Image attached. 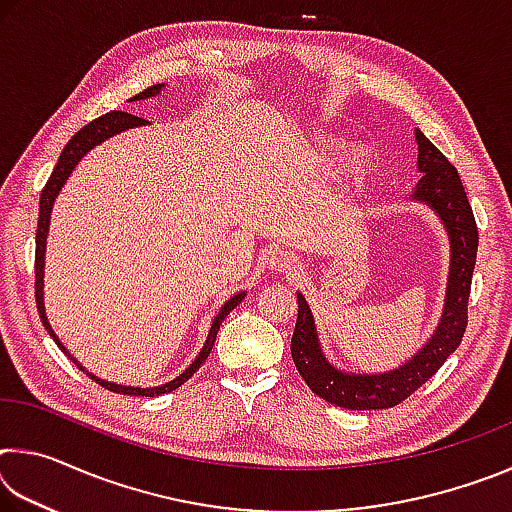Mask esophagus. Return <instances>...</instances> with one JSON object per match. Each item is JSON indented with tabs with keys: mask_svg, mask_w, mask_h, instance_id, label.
Returning <instances> with one entry per match:
<instances>
[{
	"mask_svg": "<svg viewBox=\"0 0 512 512\" xmlns=\"http://www.w3.org/2000/svg\"><path fill=\"white\" fill-rule=\"evenodd\" d=\"M266 262H268V266H271V268H280V271H291V268H296L298 259L293 257V253H289V250L273 248L271 253H268Z\"/></svg>",
	"mask_w": 512,
	"mask_h": 512,
	"instance_id": "34e87169",
	"label": "esophagus"
}]
</instances>
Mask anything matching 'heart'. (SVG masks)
<instances>
[{
	"instance_id": "obj_1",
	"label": "heart",
	"mask_w": 512,
	"mask_h": 512,
	"mask_svg": "<svg viewBox=\"0 0 512 512\" xmlns=\"http://www.w3.org/2000/svg\"><path fill=\"white\" fill-rule=\"evenodd\" d=\"M361 164H363V153L361 151H350L348 158H345V167H348L350 171L361 169Z\"/></svg>"
}]
</instances>
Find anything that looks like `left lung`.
Returning <instances> with one entry per match:
<instances>
[{
	"instance_id": "obj_1",
	"label": "left lung",
	"mask_w": 512,
	"mask_h": 512,
	"mask_svg": "<svg viewBox=\"0 0 512 512\" xmlns=\"http://www.w3.org/2000/svg\"><path fill=\"white\" fill-rule=\"evenodd\" d=\"M418 142V171L422 178L415 185L411 201L424 203L443 223L449 239V275L443 316L429 341L413 357L388 372H345L329 363L320 348L314 314L302 293H298V320L291 339V357L302 379L325 402L350 411L391 409L436 375L465 334L467 300H470L472 273L479 248V232L470 201L458 171L424 133L415 131Z\"/></svg>"
}]
</instances>
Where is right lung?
<instances>
[{
    "label": "right lung",
    "instance_id": "add662e5",
    "mask_svg": "<svg viewBox=\"0 0 512 512\" xmlns=\"http://www.w3.org/2000/svg\"><path fill=\"white\" fill-rule=\"evenodd\" d=\"M164 90V83H158V85H151V88H146L144 92L135 94V97H131L128 101H142V99H151V97H158V94ZM149 124V121L137 117V115H131V112H121V110H112V112H106V115L90 121L88 126H83L79 133H76L72 140H69L65 144L63 153H60V158L56 162L54 171H51V176L47 180L45 189H42L40 194V214H38V230H36V305H38V314H40V320L42 325H45V329L49 332L51 339L56 341V345L60 350H63L69 359H72L76 366H79L85 375H88L90 379L97 381L99 386L108 388V391L112 393H121V395H140V397H155V395H164V393H171L176 391L178 386H183L185 381L194 375V372L201 368V363L210 357L212 352V345L216 341V332H219V327L223 323V318L230 314L232 309H235L241 300L246 298V291H239L232 296L230 300L223 302V307L219 309V314L214 316L212 320V327L210 332H207V339L203 343V350L196 354V359L189 363V368H185L183 372H180L178 377H173L171 381H167V384H160V386H151V388H140V386H124V384H115V381H106L94 375V372H90L85 366H81V361L74 357V354H69V350L65 348L63 343H60V339L56 336L54 329H51L49 325V318L45 314V253H47V235H49V221H51V210H54V203L56 198L60 194V189L65 187L67 178L72 176V171L76 169V164L81 162V158L85 153H90L94 146H99L101 142L110 140V137H115L119 133L128 131V128H137V126H144Z\"/></svg>",
    "mask_w": 512,
    "mask_h": 512
}]
</instances>
